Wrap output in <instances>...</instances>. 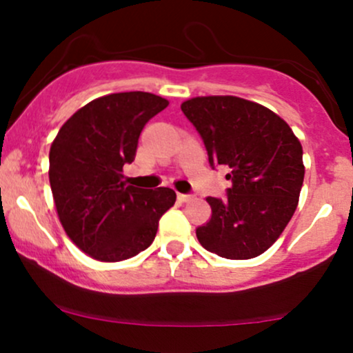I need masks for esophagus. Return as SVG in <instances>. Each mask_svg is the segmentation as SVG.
Wrapping results in <instances>:
<instances>
[{"label": "esophagus", "instance_id": "esophagus-1", "mask_svg": "<svg viewBox=\"0 0 353 353\" xmlns=\"http://www.w3.org/2000/svg\"><path fill=\"white\" fill-rule=\"evenodd\" d=\"M177 199H179V202H188L192 199V196L190 194H177Z\"/></svg>", "mask_w": 353, "mask_h": 353}]
</instances>
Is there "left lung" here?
Returning <instances> with one entry per match:
<instances>
[{
  "label": "left lung",
  "mask_w": 353,
  "mask_h": 353,
  "mask_svg": "<svg viewBox=\"0 0 353 353\" xmlns=\"http://www.w3.org/2000/svg\"><path fill=\"white\" fill-rule=\"evenodd\" d=\"M182 112L197 129L209 164L229 165L225 199L208 197L209 222L196 229L201 245L234 261L264 254L299 204L302 145L290 125L261 104L236 96L184 101Z\"/></svg>",
  "instance_id": "8db88e82"
}]
</instances>
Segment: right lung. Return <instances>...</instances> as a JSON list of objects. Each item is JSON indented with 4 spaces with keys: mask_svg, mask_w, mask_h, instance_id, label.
<instances>
[{
    "mask_svg": "<svg viewBox=\"0 0 353 353\" xmlns=\"http://www.w3.org/2000/svg\"><path fill=\"white\" fill-rule=\"evenodd\" d=\"M151 92H116L76 111L52 141L50 184L58 217L76 245L101 262L148 249L159 219L176 202L169 188L125 185L123 165L136 157L141 131L168 108Z\"/></svg>",
    "mask_w": 353,
    "mask_h": 353,
    "instance_id": "1",
    "label": "right lung"
}]
</instances>
